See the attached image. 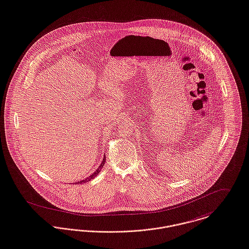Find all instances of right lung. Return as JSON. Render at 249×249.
I'll return each instance as SVG.
<instances>
[{
	"instance_id": "right-lung-1",
	"label": "right lung",
	"mask_w": 249,
	"mask_h": 249,
	"mask_svg": "<svg viewBox=\"0 0 249 249\" xmlns=\"http://www.w3.org/2000/svg\"><path fill=\"white\" fill-rule=\"evenodd\" d=\"M105 161H106V156L104 157V159H103V161H102V163L100 164V166L98 167V169L92 174V175H90L89 177H88L87 179H85V180H83V181H78V182H75V183H84V182H88V181H90V180H93L99 173H100V171H101V169L103 168V166H104V164H105Z\"/></svg>"
}]
</instances>
